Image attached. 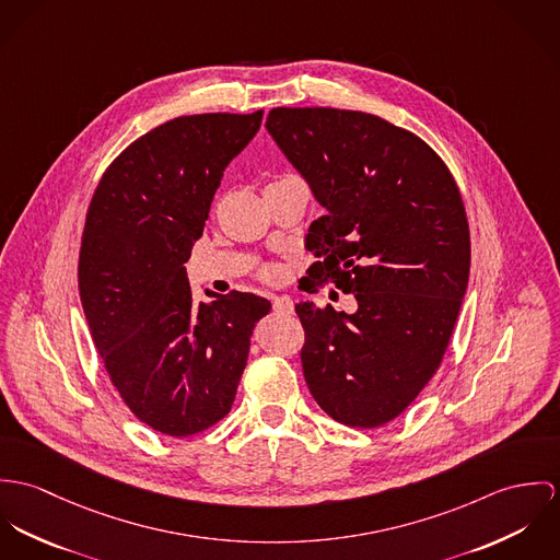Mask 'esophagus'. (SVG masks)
I'll return each instance as SVG.
<instances>
[{"label": "esophagus", "instance_id": "34e87169", "mask_svg": "<svg viewBox=\"0 0 560 560\" xmlns=\"http://www.w3.org/2000/svg\"><path fill=\"white\" fill-rule=\"evenodd\" d=\"M272 310L281 313V315H290L294 311V303H292L290 296H275L272 299Z\"/></svg>", "mask_w": 560, "mask_h": 560}]
</instances>
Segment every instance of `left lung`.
Masks as SVG:
<instances>
[{"label":"left lung","mask_w":560,"mask_h":560,"mask_svg":"<svg viewBox=\"0 0 560 560\" xmlns=\"http://www.w3.org/2000/svg\"><path fill=\"white\" fill-rule=\"evenodd\" d=\"M266 128L326 210L307 249L357 311L299 303L303 373L317 406L350 428L399 417L432 380L470 272L459 188L434 150L372 114L277 107Z\"/></svg>","instance_id":"obj_1"}]
</instances>
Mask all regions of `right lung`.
<instances>
[{
    "label": "right lung",
    "instance_id": "right-lung-1",
    "mask_svg": "<svg viewBox=\"0 0 560 560\" xmlns=\"http://www.w3.org/2000/svg\"><path fill=\"white\" fill-rule=\"evenodd\" d=\"M261 114H199L152 128L109 165L88 208L79 294L94 346L132 415L174 438L221 421L236 397L255 324L249 292L195 303L185 261L225 167Z\"/></svg>",
    "mask_w": 560,
    "mask_h": 560
}]
</instances>
